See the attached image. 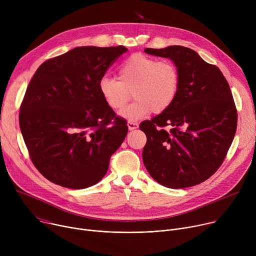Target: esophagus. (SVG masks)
<instances>
[{"label":"esophagus","instance_id":"34e87169","mask_svg":"<svg viewBox=\"0 0 256 256\" xmlns=\"http://www.w3.org/2000/svg\"><path fill=\"white\" fill-rule=\"evenodd\" d=\"M128 130H132L138 128V124L136 122H128Z\"/></svg>","mask_w":256,"mask_h":256}]
</instances>
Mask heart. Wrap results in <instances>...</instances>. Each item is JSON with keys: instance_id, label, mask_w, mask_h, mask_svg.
<instances>
[{"instance_id": "obj_1", "label": "heart", "mask_w": 256, "mask_h": 256, "mask_svg": "<svg viewBox=\"0 0 256 256\" xmlns=\"http://www.w3.org/2000/svg\"><path fill=\"white\" fill-rule=\"evenodd\" d=\"M180 84V70L172 61L134 54L120 67L118 80L103 78L99 92L105 104L114 111L124 108L132 94L136 101L120 114L128 120L136 122L151 112L159 114L168 110L178 96Z\"/></svg>"}]
</instances>
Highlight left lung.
<instances>
[{"label":"left lung","mask_w":256,"mask_h":256,"mask_svg":"<svg viewBox=\"0 0 256 256\" xmlns=\"http://www.w3.org/2000/svg\"><path fill=\"white\" fill-rule=\"evenodd\" d=\"M145 52L172 59L180 84L172 106L140 124L146 134L143 161L160 184L182 189L210 178L234 140L238 113L220 68L182 46Z\"/></svg>","instance_id":"8db88e82"}]
</instances>
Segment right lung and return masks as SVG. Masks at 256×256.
I'll return each instance as SVG.
<instances>
[{
	"instance_id": "right-lung-1",
	"label": "right lung",
	"mask_w": 256,
	"mask_h": 256,
	"mask_svg": "<svg viewBox=\"0 0 256 256\" xmlns=\"http://www.w3.org/2000/svg\"><path fill=\"white\" fill-rule=\"evenodd\" d=\"M126 50L78 47L36 69L20 105L19 126L34 166L50 182L84 189L106 174L128 128L105 104L99 82Z\"/></svg>"
}]
</instances>
